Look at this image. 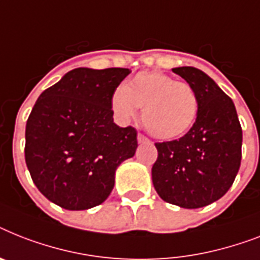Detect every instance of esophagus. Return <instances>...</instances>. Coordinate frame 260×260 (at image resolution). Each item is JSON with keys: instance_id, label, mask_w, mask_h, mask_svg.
<instances>
[{"instance_id": "1", "label": "esophagus", "mask_w": 260, "mask_h": 260, "mask_svg": "<svg viewBox=\"0 0 260 260\" xmlns=\"http://www.w3.org/2000/svg\"><path fill=\"white\" fill-rule=\"evenodd\" d=\"M137 141H139L140 144H147V143H149V139L148 137H145L144 135L139 134L137 135Z\"/></svg>"}]
</instances>
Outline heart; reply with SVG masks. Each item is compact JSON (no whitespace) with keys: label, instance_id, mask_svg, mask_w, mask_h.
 <instances>
[{"label":"heart","instance_id":"1","mask_svg":"<svg viewBox=\"0 0 260 260\" xmlns=\"http://www.w3.org/2000/svg\"><path fill=\"white\" fill-rule=\"evenodd\" d=\"M112 109L129 120L143 109V123L155 137L178 139L195 124L199 100L189 84L160 72H141L113 92Z\"/></svg>","mask_w":260,"mask_h":260}]
</instances>
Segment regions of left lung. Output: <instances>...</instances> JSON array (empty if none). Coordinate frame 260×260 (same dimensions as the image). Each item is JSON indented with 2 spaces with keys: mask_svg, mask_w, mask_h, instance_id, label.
Masks as SVG:
<instances>
[{
  "mask_svg": "<svg viewBox=\"0 0 260 260\" xmlns=\"http://www.w3.org/2000/svg\"><path fill=\"white\" fill-rule=\"evenodd\" d=\"M172 72L193 88L199 112L184 136L155 144L152 183L164 202L192 210L214 203L233 185L243 135L233 100L210 76L193 67Z\"/></svg>",
  "mask_w": 260,
  "mask_h": 260,
  "instance_id": "left-lung-1",
  "label": "left lung"
}]
</instances>
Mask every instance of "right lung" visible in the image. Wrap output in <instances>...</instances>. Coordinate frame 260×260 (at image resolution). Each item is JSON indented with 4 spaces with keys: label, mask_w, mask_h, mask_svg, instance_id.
<instances>
[{
    "label": "right lung",
    "mask_w": 260,
    "mask_h": 260,
    "mask_svg": "<svg viewBox=\"0 0 260 260\" xmlns=\"http://www.w3.org/2000/svg\"><path fill=\"white\" fill-rule=\"evenodd\" d=\"M126 68H76L40 94L25 129L31 180L52 203L88 210L107 200L117 167L134 157L137 132L113 123L111 99Z\"/></svg>",
    "instance_id": "1"
}]
</instances>
